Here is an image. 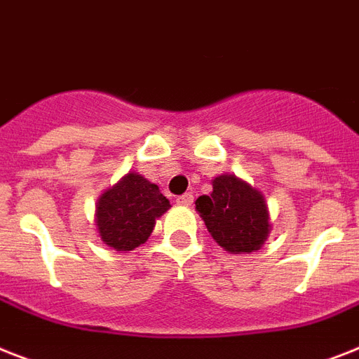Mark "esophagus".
I'll use <instances>...</instances> for the list:
<instances>
[{"mask_svg": "<svg viewBox=\"0 0 359 359\" xmlns=\"http://www.w3.org/2000/svg\"><path fill=\"white\" fill-rule=\"evenodd\" d=\"M192 200H194V196H192L191 192H185V194L176 198V203H180V205H191Z\"/></svg>", "mask_w": 359, "mask_h": 359, "instance_id": "1", "label": "esophagus"}]
</instances>
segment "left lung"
<instances>
[{"mask_svg": "<svg viewBox=\"0 0 359 359\" xmlns=\"http://www.w3.org/2000/svg\"><path fill=\"white\" fill-rule=\"evenodd\" d=\"M196 211L212 238L231 253L257 251L269 233L264 196L233 174L216 177L211 194L196 200Z\"/></svg>", "mask_w": 359, "mask_h": 359, "instance_id": "left-lung-1", "label": "left lung"}]
</instances>
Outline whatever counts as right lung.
<instances>
[{
  "label": "right lung",
  "mask_w": 359,
  "mask_h": 359,
  "mask_svg": "<svg viewBox=\"0 0 359 359\" xmlns=\"http://www.w3.org/2000/svg\"><path fill=\"white\" fill-rule=\"evenodd\" d=\"M168 207L156 183L128 174L100 196L95 222L104 244L117 251H132L147 242L156 218Z\"/></svg>",
  "instance_id": "obj_1"
}]
</instances>
